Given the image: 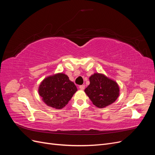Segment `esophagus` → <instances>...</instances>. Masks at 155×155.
Returning <instances> with one entry per match:
<instances>
[{"instance_id": "34e87169", "label": "esophagus", "mask_w": 155, "mask_h": 155, "mask_svg": "<svg viewBox=\"0 0 155 155\" xmlns=\"http://www.w3.org/2000/svg\"><path fill=\"white\" fill-rule=\"evenodd\" d=\"M85 85H80V86L79 87V89H81V90H84V89H85Z\"/></svg>"}]
</instances>
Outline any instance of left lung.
Masks as SVG:
<instances>
[{
	"label": "left lung",
	"instance_id": "left-lung-1",
	"mask_svg": "<svg viewBox=\"0 0 155 155\" xmlns=\"http://www.w3.org/2000/svg\"><path fill=\"white\" fill-rule=\"evenodd\" d=\"M90 84L85 92L92 104L98 108L111 105L120 95L118 84L113 79L101 73H94L89 78Z\"/></svg>",
	"mask_w": 155,
	"mask_h": 155
}]
</instances>
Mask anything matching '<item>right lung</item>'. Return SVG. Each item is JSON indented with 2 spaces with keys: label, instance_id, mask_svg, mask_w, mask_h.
Returning a JSON list of instances; mask_svg holds the SVG:
<instances>
[{
  "label": "right lung",
  "instance_id": "add662e5",
  "mask_svg": "<svg viewBox=\"0 0 155 155\" xmlns=\"http://www.w3.org/2000/svg\"><path fill=\"white\" fill-rule=\"evenodd\" d=\"M78 88L67 75L58 73L45 78L39 85L38 92L46 105L56 109H63Z\"/></svg>",
  "mask_w": 155,
  "mask_h": 155
}]
</instances>
